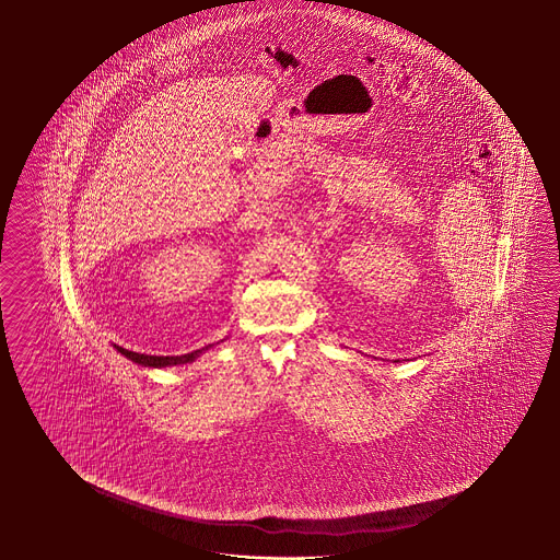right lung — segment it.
I'll return each instance as SVG.
<instances>
[{
	"mask_svg": "<svg viewBox=\"0 0 560 560\" xmlns=\"http://www.w3.org/2000/svg\"><path fill=\"white\" fill-rule=\"evenodd\" d=\"M211 348V346H207V348L195 349L191 353H185V355H147V353H137V351H129V349L119 348V346H115V349L122 353L125 358H129L130 361H135L138 365H144V368H170V365H184V363H189V361H195V359L201 355L202 351H207V349Z\"/></svg>",
	"mask_w": 560,
	"mask_h": 560,
	"instance_id": "1",
	"label": "right lung"
}]
</instances>
